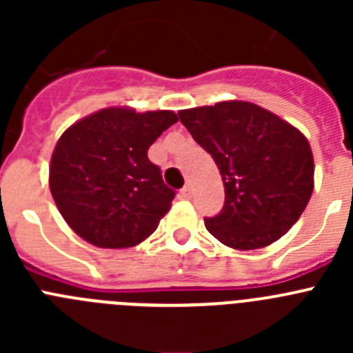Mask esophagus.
<instances>
[{
	"instance_id": "34e87169",
	"label": "esophagus",
	"mask_w": 353,
	"mask_h": 353,
	"mask_svg": "<svg viewBox=\"0 0 353 353\" xmlns=\"http://www.w3.org/2000/svg\"><path fill=\"white\" fill-rule=\"evenodd\" d=\"M180 194H182V198H185V199H191L192 198V187L191 185H185L182 189V191H180Z\"/></svg>"
}]
</instances>
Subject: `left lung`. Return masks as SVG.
Listing matches in <instances>:
<instances>
[{
  "label": "left lung",
  "instance_id": "1",
  "mask_svg": "<svg viewBox=\"0 0 353 353\" xmlns=\"http://www.w3.org/2000/svg\"><path fill=\"white\" fill-rule=\"evenodd\" d=\"M179 117L223 176L226 199L205 219L208 232L240 251L281 239L313 194V152L304 134L244 101L183 109Z\"/></svg>",
  "mask_w": 353,
  "mask_h": 353
}]
</instances>
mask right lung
<instances>
[{"label":"right lung","instance_id":"obj_1","mask_svg":"<svg viewBox=\"0 0 353 353\" xmlns=\"http://www.w3.org/2000/svg\"><path fill=\"white\" fill-rule=\"evenodd\" d=\"M173 111L101 109L68 127L49 166V187L68 226L90 244L132 248L157 230L174 191L148 148L173 123Z\"/></svg>","mask_w":353,"mask_h":353}]
</instances>
